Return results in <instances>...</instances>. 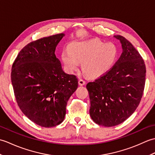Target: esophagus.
Here are the masks:
<instances>
[{
  "instance_id": "1",
  "label": "esophagus",
  "mask_w": 155,
  "mask_h": 155,
  "mask_svg": "<svg viewBox=\"0 0 155 155\" xmlns=\"http://www.w3.org/2000/svg\"><path fill=\"white\" fill-rule=\"evenodd\" d=\"M85 81L83 79H80L79 81H78V84H79L80 86H83V85L85 84Z\"/></svg>"
}]
</instances>
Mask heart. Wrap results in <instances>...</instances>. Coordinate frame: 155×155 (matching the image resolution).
<instances>
[{
	"label": "heart",
	"mask_w": 155,
	"mask_h": 155,
	"mask_svg": "<svg viewBox=\"0 0 155 155\" xmlns=\"http://www.w3.org/2000/svg\"><path fill=\"white\" fill-rule=\"evenodd\" d=\"M118 57L113 42L99 39L72 42L69 49L62 51V60L69 72L76 71L82 62V69L90 78H98L110 70Z\"/></svg>",
	"instance_id": "heart-1"
}]
</instances>
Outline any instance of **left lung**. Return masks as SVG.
Listing matches in <instances>:
<instances>
[{
    "instance_id": "8db88e82",
    "label": "left lung",
    "mask_w": 155,
    "mask_h": 155,
    "mask_svg": "<svg viewBox=\"0 0 155 155\" xmlns=\"http://www.w3.org/2000/svg\"><path fill=\"white\" fill-rule=\"evenodd\" d=\"M123 52L110 70L87 84L90 116L98 125L110 127L133 114L139 106L145 84L146 67L136 48L124 37L115 35Z\"/></svg>"
}]
</instances>
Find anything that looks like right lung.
<instances>
[{"label": "right lung", "mask_w": 155, "mask_h": 155, "mask_svg": "<svg viewBox=\"0 0 155 155\" xmlns=\"http://www.w3.org/2000/svg\"><path fill=\"white\" fill-rule=\"evenodd\" d=\"M64 35L30 42L12 64L11 82L19 108L31 121L46 128L64 120L67 102L78 87L77 78L64 72L54 53Z\"/></svg>", "instance_id": "right-lung-1"}]
</instances>
